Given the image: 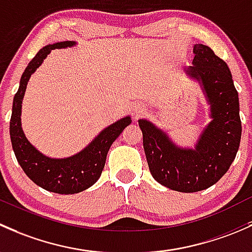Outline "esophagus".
I'll return each mask as SVG.
<instances>
[{"label": "esophagus", "instance_id": "34e87169", "mask_svg": "<svg viewBox=\"0 0 252 252\" xmlns=\"http://www.w3.org/2000/svg\"><path fill=\"white\" fill-rule=\"evenodd\" d=\"M144 111V108H143V105H136V107H134V118H138L139 115H141L142 113H143Z\"/></svg>", "mask_w": 252, "mask_h": 252}]
</instances>
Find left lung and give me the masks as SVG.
Listing matches in <instances>:
<instances>
[{
    "label": "left lung",
    "instance_id": "obj_1",
    "mask_svg": "<svg viewBox=\"0 0 252 252\" xmlns=\"http://www.w3.org/2000/svg\"><path fill=\"white\" fill-rule=\"evenodd\" d=\"M193 52V65L184 72L200 86L210 118L194 147L178 145L152 121L138 120L152 176L182 193L204 190L219 182L234 161L242 138L239 97L229 68L207 46L195 43Z\"/></svg>",
    "mask_w": 252,
    "mask_h": 252
}]
</instances>
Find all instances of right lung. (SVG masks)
I'll return each instance as SVG.
<instances>
[{
  "instance_id": "1",
  "label": "right lung",
  "mask_w": 252,
  "mask_h": 252,
  "mask_svg": "<svg viewBox=\"0 0 252 252\" xmlns=\"http://www.w3.org/2000/svg\"><path fill=\"white\" fill-rule=\"evenodd\" d=\"M75 41H63L47 45L38 51L28 64L22 75L19 88L13 99L9 134L13 150L23 171L33 183L52 193L76 194L99 180L104 168L107 154L111 144L129 124L127 115L103 128L86 147L68 158H51L41 153L30 143L22 127V104L31 75L40 68L52 49L70 48L76 46Z\"/></svg>"
}]
</instances>
